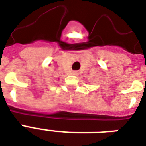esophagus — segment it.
Returning <instances> with one entry per match:
<instances>
[{
    "label": "esophagus",
    "mask_w": 146,
    "mask_h": 146,
    "mask_svg": "<svg viewBox=\"0 0 146 146\" xmlns=\"http://www.w3.org/2000/svg\"><path fill=\"white\" fill-rule=\"evenodd\" d=\"M72 73H73V75H76V71H73V72Z\"/></svg>",
    "instance_id": "obj_1"
}]
</instances>
